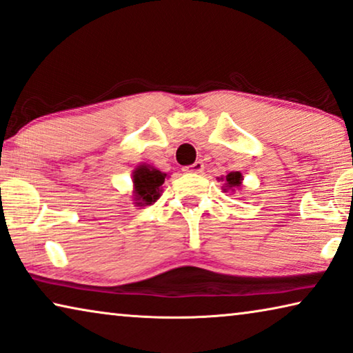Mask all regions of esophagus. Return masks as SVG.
Instances as JSON below:
<instances>
[{
  "instance_id": "1",
  "label": "esophagus",
  "mask_w": 353,
  "mask_h": 353,
  "mask_svg": "<svg viewBox=\"0 0 353 353\" xmlns=\"http://www.w3.org/2000/svg\"><path fill=\"white\" fill-rule=\"evenodd\" d=\"M203 170H204L203 161H194L193 165L183 168V171H185V172H193V174H199V172H203Z\"/></svg>"
}]
</instances>
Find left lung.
Returning a JSON list of instances; mask_svg holds the SVG:
<instances>
[{
	"label": "left lung",
	"instance_id": "8db88e82",
	"mask_svg": "<svg viewBox=\"0 0 353 353\" xmlns=\"http://www.w3.org/2000/svg\"><path fill=\"white\" fill-rule=\"evenodd\" d=\"M220 181H225V183H223V192H236V190L242 185L243 176H242V172L232 171V172H229L225 179L221 177Z\"/></svg>",
	"mask_w": 353,
	"mask_h": 353
}]
</instances>
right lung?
Returning <instances> with one entry per match:
<instances>
[{
    "label": "right lung",
    "instance_id": "right-lung-1",
    "mask_svg": "<svg viewBox=\"0 0 353 353\" xmlns=\"http://www.w3.org/2000/svg\"><path fill=\"white\" fill-rule=\"evenodd\" d=\"M166 172L150 165H139L133 171V201L139 207L150 205L160 198Z\"/></svg>",
    "mask_w": 353,
    "mask_h": 353
}]
</instances>
